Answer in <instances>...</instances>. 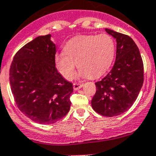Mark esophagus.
Here are the masks:
<instances>
[{"label": "esophagus", "mask_w": 156, "mask_h": 156, "mask_svg": "<svg viewBox=\"0 0 156 156\" xmlns=\"http://www.w3.org/2000/svg\"><path fill=\"white\" fill-rule=\"evenodd\" d=\"M81 87H83V84H78V83H74L73 84V88L75 90H78Z\"/></svg>", "instance_id": "34e87169"}]
</instances>
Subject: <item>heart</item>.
I'll list each match as a JSON object with an SVG mask.
<instances>
[{"mask_svg":"<svg viewBox=\"0 0 156 156\" xmlns=\"http://www.w3.org/2000/svg\"><path fill=\"white\" fill-rule=\"evenodd\" d=\"M63 52L55 55V62L58 72L66 79H73L76 64L81 77L95 78L110 67L116 45L113 37L106 33L78 36L66 43Z\"/></svg>","mask_w":156,"mask_h":156,"instance_id":"b5f03b06","label":"heart"}]
</instances>
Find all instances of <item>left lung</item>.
I'll use <instances>...</instances> for the list:
<instances>
[{
	"instance_id": "1",
	"label": "left lung",
	"mask_w": 156,
	"mask_h": 156,
	"mask_svg": "<svg viewBox=\"0 0 156 156\" xmlns=\"http://www.w3.org/2000/svg\"><path fill=\"white\" fill-rule=\"evenodd\" d=\"M116 41V61L110 72L95 83L92 108L99 114L115 116L126 112L138 97L143 84V63L131 37L105 29Z\"/></svg>"
}]
</instances>
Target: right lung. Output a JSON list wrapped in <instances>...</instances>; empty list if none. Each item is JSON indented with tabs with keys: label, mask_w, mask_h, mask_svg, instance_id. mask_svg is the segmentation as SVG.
Here are the masks:
<instances>
[{
	"label": "right lung",
	"mask_w": 156,
	"mask_h": 156,
	"mask_svg": "<svg viewBox=\"0 0 156 156\" xmlns=\"http://www.w3.org/2000/svg\"><path fill=\"white\" fill-rule=\"evenodd\" d=\"M55 44L51 35L40 36L13 57L10 83L18 108L33 121L52 124L70 110L72 84L55 68Z\"/></svg>",
	"instance_id": "right-lung-1"
}]
</instances>
